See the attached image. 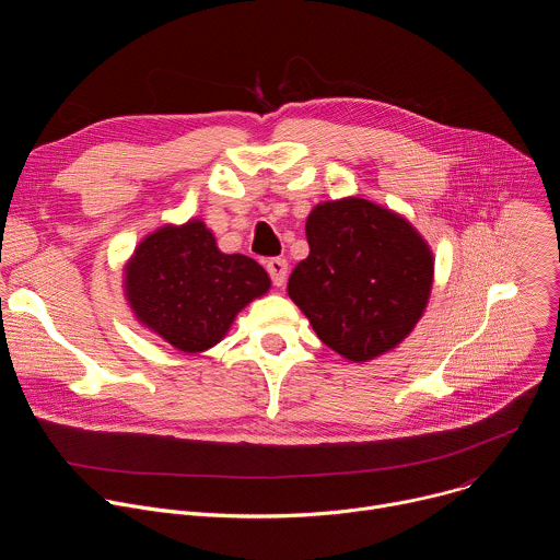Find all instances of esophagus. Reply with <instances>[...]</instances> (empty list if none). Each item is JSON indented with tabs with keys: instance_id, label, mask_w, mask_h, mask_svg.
<instances>
[{
	"instance_id": "esophagus-1",
	"label": "esophagus",
	"mask_w": 560,
	"mask_h": 560,
	"mask_svg": "<svg viewBox=\"0 0 560 560\" xmlns=\"http://www.w3.org/2000/svg\"><path fill=\"white\" fill-rule=\"evenodd\" d=\"M266 270H268V275H270V279H272V283L277 285V288H281L283 283H285V279H288V261L285 259H270L268 264H266Z\"/></svg>"
}]
</instances>
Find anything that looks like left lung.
<instances>
[{
    "label": "left lung",
    "mask_w": 560,
    "mask_h": 560,
    "mask_svg": "<svg viewBox=\"0 0 560 560\" xmlns=\"http://www.w3.org/2000/svg\"><path fill=\"white\" fill-rule=\"evenodd\" d=\"M310 255L288 294L316 337L363 363L401 343L428 307L434 257L401 214L359 197L324 201L305 221Z\"/></svg>",
    "instance_id": "8db88e82"
}]
</instances>
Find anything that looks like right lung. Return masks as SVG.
I'll list each match as a JSON object with an SVG mask.
<instances>
[{
	"mask_svg": "<svg viewBox=\"0 0 560 560\" xmlns=\"http://www.w3.org/2000/svg\"><path fill=\"white\" fill-rule=\"evenodd\" d=\"M268 290V272L246 255L221 253L201 219L156 228L124 268L137 322L188 354L217 346L234 316Z\"/></svg>",
	"mask_w": 560,
	"mask_h": 560,
	"instance_id": "add662e5",
	"label": "right lung"
}]
</instances>
